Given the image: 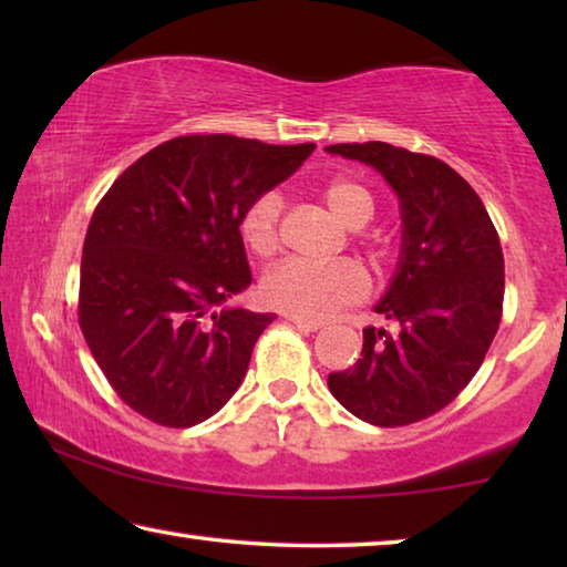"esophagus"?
Returning <instances> with one entry per match:
<instances>
[{
    "label": "esophagus",
    "mask_w": 567,
    "mask_h": 567,
    "mask_svg": "<svg viewBox=\"0 0 567 567\" xmlns=\"http://www.w3.org/2000/svg\"><path fill=\"white\" fill-rule=\"evenodd\" d=\"M287 322H292L297 330L302 332H318L322 328V322H315V320H302V318H295V315H285Z\"/></svg>",
    "instance_id": "obj_1"
}]
</instances>
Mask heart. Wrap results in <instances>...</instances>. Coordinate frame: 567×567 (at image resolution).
<instances>
[{
    "label": "heart",
    "instance_id": "1",
    "mask_svg": "<svg viewBox=\"0 0 567 567\" xmlns=\"http://www.w3.org/2000/svg\"><path fill=\"white\" fill-rule=\"evenodd\" d=\"M324 207L344 227L360 229L372 219L375 203L360 182L332 177L320 187ZM239 237L255 257H272L280 247V199L260 195L239 215ZM368 292V277L362 267L350 260L330 265L282 262L262 280V295L277 310L302 320H324L342 307L360 302Z\"/></svg>",
    "mask_w": 567,
    "mask_h": 567
}]
</instances>
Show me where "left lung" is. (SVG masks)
I'll use <instances>...</instances> for the list:
<instances>
[{
  "mask_svg": "<svg viewBox=\"0 0 567 567\" xmlns=\"http://www.w3.org/2000/svg\"><path fill=\"white\" fill-rule=\"evenodd\" d=\"M328 152L375 167L402 209L398 275L375 307L400 332L364 330L360 360L330 372L328 385L370 425H412L450 405L491 350L505 295L501 237L477 192L443 159L388 142Z\"/></svg>",
  "mask_w": 567,
  "mask_h": 567,
  "instance_id": "left-lung-1",
  "label": "left lung"
}]
</instances>
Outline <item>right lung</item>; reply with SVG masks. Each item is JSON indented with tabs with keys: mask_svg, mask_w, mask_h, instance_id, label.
I'll return each instance as SVG.
<instances>
[{
	"mask_svg": "<svg viewBox=\"0 0 567 567\" xmlns=\"http://www.w3.org/2000/svg\"><path fill=\"white\" fill-rule=\"evenodd\" d=\"M312 150L185 134L142 155L94 207L80 328L112 390L142 417L192 427L235 395L275 320L223 307L252 282L239 215Z\"/></svg>",
	"mask_w": 567,
	"mask_h": 567,
	"instance_id": "1",
	"label": "right lung"
}]
</instances>
